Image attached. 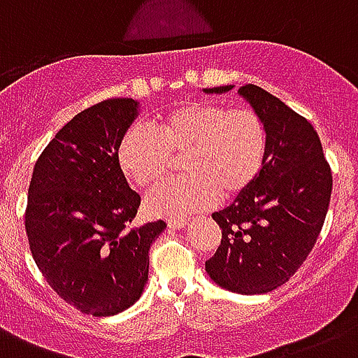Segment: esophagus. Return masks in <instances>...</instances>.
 Wrapping results in <instances>:
<instances>
[{"label":"esophagus","instance_id":"esophagus-1","mask_svg":"<svg viewBox=\"0 0 358 358\" xmlns=\"http://www.w3.org/2000/svg\"><path fill=\"white\" fill-rule=\"evenodd\" d=\"M185 224H187V219H171L169 229H184Z\"/></svg>","mask_w":358,"mask_h":358}]
</instances>
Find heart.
Returning a JSON list of instances; mask_svg holds the SVG:
<instances>
[{
  "label": "heart",
  "mask_w": 358,
  "mask_h": 358,
  "mask_svg": "<svg viewBox=\"0 0 358 358\" xmlns=\"http://www.w3.org/2000/svg\"><path fill=\"white\" fill-rule=\"evenodd\" d=\"M178 178L165 180L146 196L148 213L182 219L217 202L238 199L260 176L267 156V129L250 108L215 102L176 106L157 119L156 129L131 126L117 146L122 173L139 187L165 176L173 156H182Z\"/></svg>",
  "instance_id": "1"
}]
</instances>
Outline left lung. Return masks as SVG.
Returning a JSON list of instances; mask_svg holds the SVG:
<instances>
[{"label": "left lung", "mask_w": 358, "mask_h": 358, "mask_svg": "<svg viewBox=\"0 0 358 358\" xmlns=\"http://www.w3.org/2000/svg\"><path fill=\"white\" fill-rule=\"evenodd\" d=\"M227 91L232 85L204 89ZM238 92L266 124L267 156L250 189L212 213L223 236L206 260V271L213 282L236 294H267L288 282L316 243L333 174L317 131L305 117L258 85L249 83Z\"/></svg>", "instance_id": "8db88e82"}]
</instances>
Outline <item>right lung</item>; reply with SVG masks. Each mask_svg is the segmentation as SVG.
<instances>
[{
    "label": "right lung",
    "mask_w": 358,
    "mask_h": 358,
    "mask_svg": "<svg viewBox=\"0 0 358 358\" xmlns=\"http://www.w3.org/2000/svg\"><path fill=\"white\" fill-rule=\"evenodd\" d=\"M134 98L87 108L36 159L27 193L31 255L53 292L91 316H115L139 299L148 250L165 221L128 229L141 196L126 182L117 146L137 117Z\"/></svg>",
    "instance_id": "1"
}]
</instances>
